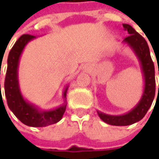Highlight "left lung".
Wrapping results in <instances>:
<instances>
[{
	"mask_svg": "<svg viewBox=\"0 0 159 159\" xmlns=\"http://www.w3.org/2000/svg\"><path fill=\"white\" fill-rule=\"evenodd\" d=\"M123 26L129 34L128 36L125 37L124 40L134 48V50L135 51L141 61L143 71L144 80H145V87L141 101L139 102L136 107L133 109L130 112L122 116H111L97 111L99 117L102 121L111 125H128L141 120L151 106L156 92L155 67H154V63L150 57V48L147 41L131 25L124 24Z\"/></svg>",
	"mask_w": 159,
	"mask_h": 159,
	"instance_id": "1",
	"label": "left lung"
}]
</instances>
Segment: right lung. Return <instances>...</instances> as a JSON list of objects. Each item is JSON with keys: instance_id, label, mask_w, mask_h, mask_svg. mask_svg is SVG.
Listing matches in <instances>:
<instances>
[{"instance_id": "add662e5", "label": "right lung", "mask_w": 159, "mask_h": 159, "mask_svg": "<svg viewBox=\"0 0 159 159\" xmlns=\"http://www.w3.org/2000/svg\"><path fill=\"white\" fill-rule=\"evenodd\" d=\"M34 38L35 37L31 34H23L16 41L14 46L9 51L8 57V67L4 81V91L8 106L16 117L25 125L39 127L47 126L58 122L64 115L66 104H63L62 106L53 111H40L34 105L25 101L22 97L17 81L18 60L26 43ZM66 91L67 89L64 91V97L66 96Z\"/></svg>"}]
</instances>
